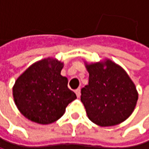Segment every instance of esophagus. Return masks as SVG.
<instances>
[{
    "instance_id": "esophagus-1",
    "label": "esophagus",
    "mask_w": 149,
    "mask_h": 149,
    "mask_svg": "<svg viewBox=\"0 0 149 149\" xmlns=\"http://www.w3.org/2000/svg\"><path fill=\"white\" fill-rule=\"evenodd\" d=\"M75 93H76L77 97H78V98H79V97H80V94H81V90H80V88H78V89L75 91Z\"/></svg>"
}]
</instances>
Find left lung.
Returning a JSON list of instances; mask_svg holds the SVG:
<instances>
[{
    "instance_id": "1",
    "label": "left lung",
    "mask_w": 149,
    "mask_h": 149,
    "mask_svg": "<svg viewBox=\"0 0 149 149\" xmlns=\"http://www.w3.org/2000/svg\"><path fill=\"white\" fill-rule=\"evenodd\" d=\"M86 68L89 83L81 89L80 99L90 120L101 127L115 126L126 120L138 100L135 86L127 72L109 60Z\"/></svg>"
}]
</instances>
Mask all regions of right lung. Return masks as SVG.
<instances>
[{
  "mask_svg": "<svg viewBox=\"0 0 149 149\" xmlns=\"http://www.w3.org/2000/svg\"><path fill=\"white\" fill-rule=\"evenodd\" d=\"M63 63L47 58L31 65L17 79L13 95L19 111L39 124L60 119L66 107L77 99L68 88V79L61 76Z\"/></svg>",
  "mask_w": 149,
  "mask_h": 149,
  "instance_id": "right-lung-1",
  "label": "right lung"
}]
</instances>
